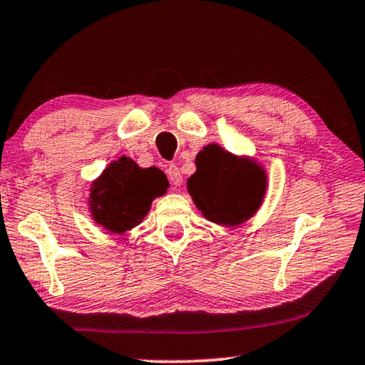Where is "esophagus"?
Here are the masks:
<instances>
[{"mask_svg": "<svg viewBox=\"0 0 365 365\" xmlns=\"http://www.w3.org/2000/svg\"><path fill=\"white\" fill-rule=\"evenodd\" d=\"M166 175L170 178V181L175 184V186H181L182 182V176H181V171H179V168L176 165H170L166 168Z\"/></svg>", "mask_w": 365, "mask_h": 365, "instance_id": "obj_1", "label": "esophagus"}]
</instances>
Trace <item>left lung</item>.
Returning <instances> with one entry per match:
<instances>
[{
  "label": "left lung",
  "mask_w": 365,
  "mask_h": 365,
  "mask_svg": "<svg viewBox=\"0 0 365 365\" xmlns=\"http://www.w3.org/2000/svg\"><path fill=\"white\" fill-rule=\"evenodd\" d=\"M187 192L207 220L238 227L253 217L266 195L264 168L248 156H237L210 143L195 156Z\"/></svg>",
  "instance_id": "obj_1"
}]
</instances>
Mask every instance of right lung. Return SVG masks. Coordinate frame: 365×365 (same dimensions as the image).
Here are the masks:
<instances>
[{"instance_id":"add662e5","label":"right lung","mask_w":365,"mask_h":365,"mask_svg":"<svg viewBox=\"0 0 365 365\" xmlns=\"http://www.w3.org/2000/svg\"><path fill=\"white\" fill-rule=\"evenodd\" d=\"M170 187L158 168H140L120 156L89 187V210L94 222L110 233L124 235L147 217L151 202Z\"/></svg>"}]
</instances>
